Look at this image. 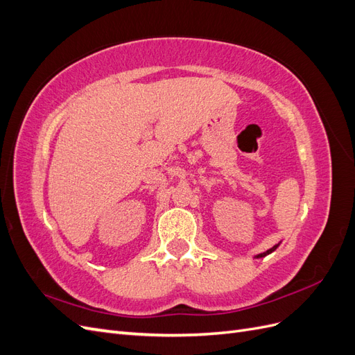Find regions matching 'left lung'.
I'll list each match as a JSON object with an SVG mask.
<instances>
[{"label": "left lung", "mask_w": 355, "mask_h": 355, "mask_svg": "<svg viewBox=\"0 0 355 355\" xmlns=\"http://www.w3.org/2000/svg\"><path fill=\"white\" fill-rule=\"evenodd\" d=\"M278 245H280V244H275L274 247H271V249L270 250H266V252H263V253H259V254H257V256H254L256 257V259H261V257H265V256H268V254H271L275 249H277V247Z\"/></svg>", "instance_id": "left-lung-1"}]
</instances>
